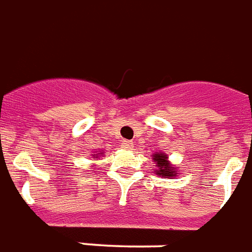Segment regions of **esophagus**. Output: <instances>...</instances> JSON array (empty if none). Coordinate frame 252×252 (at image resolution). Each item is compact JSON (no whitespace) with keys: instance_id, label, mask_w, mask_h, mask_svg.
I'll return each mask as SVG.
<instances>
[{"instance_id":"1","label":"esophagus","mask_w":252,"mask_h":252,"mask_svg":"<svg viewBox=\"0 0 252 252\" xmlns=\"http://www.w3.org/2000/svg\"><path fill=\"white\" fill-rule=\"evenodd\" d=\"M121 147H123L124 150H132V148H133V143L129 140H123L121 141Z\"/></svg>"}]
</instances>
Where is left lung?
Wrapping results in <instances>:
<instances>
[{
  "label": "left lung",
  "instance_id": "obj_1",
  "mask_svg": "<svg viewBox=\"0 0 252 252\" xmlns=\"http://www.w3.org/2000/svg\"><path fill=\"white\" fill-rule=\"evenodd\" d=\"M154 160L158 164V175H161V176H167V178H171V176H175V171L168 164V161L165 160V155L158 154L154 155Z\"/></svg>",
  "mask_w": 252,
  "mask_h": 252
}]
</instances>
